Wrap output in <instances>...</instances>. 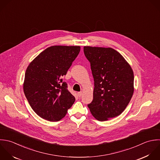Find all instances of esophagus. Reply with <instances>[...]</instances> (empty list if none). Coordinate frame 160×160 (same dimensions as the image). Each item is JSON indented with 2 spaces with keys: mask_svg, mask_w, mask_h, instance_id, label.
<instances>
[{
  "mask_svg": "<svg viewBox=\"0 0 160 160\" xmlns=\"http://www.w3.org/2000/svg\"><path fill=\"white\" fill-rule=\"evenodd\" d=\"M78 96L79 97H81V96L82 95V92H78Z\"/></svg>",
  "mask_w": 160,
  "mask_h": 160,
  "instance_id": "34e87169",
  "label": "esophagus"
}]
</instances>
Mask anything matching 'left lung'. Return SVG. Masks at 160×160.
<instances>
[{
    "mask_svg": "<svg viewBox=\"0 0 160 160\" xmlns=\"http://www.w3.org/2000/svg\"><path fill=\"white\" fill-rule=\"evenodd\" d=\"M94 79L93 99L88 105L98 121L120 115L134 92V75L130 64L112 48L85 46Z\"/></svg>",
    "mask_w": 160,
    "mask_h": 160,
    "instance_id": "obj_1",
    "label": "left lung"
}]
</instances>
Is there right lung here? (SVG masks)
<instances>
[{"label": "right lung", "mask_w": 160, "mask_h": 160, "mask_svg": "<svg viewBox=\"0 0 160 160\" xmlns=\"http://www.w3.org/2000/svg\"><path fill=\"white\" fill-rule=\"evenodd\" d=\"M80 51V46H51L27 67L24 94L33 110L41 118L58 122L75 102V97L62 77L67 74Z\"/></svg>", "instance_id": "right-lung-1"}]
</instances>
